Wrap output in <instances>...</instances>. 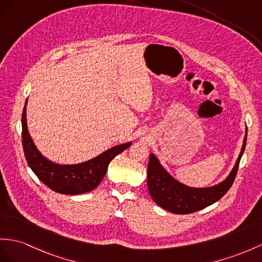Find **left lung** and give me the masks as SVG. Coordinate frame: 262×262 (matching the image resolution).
Segmentation results:
<instances>
[{
  "label": "left lung",
  "mask_w": 262,
  "mask_h": 262,
  "mask_svg": "<svg viewBox=\"0 0 262 262\" xmlns=\"http://www.w3.org/2000/svg\"><path fill=\"white\" fill-rule=\"evenodd\" d=\"M248 131V130H247ZM247 142V133L244 140V145L238 157L237 163L233 167L227 179L210 188H190L174 180L165 171L158 159L150 155L148 164V189L149 192L158 206L177 214H188L208 206L212 205L225 195L231 188L239 169L240 159L244 155Z\"/></svg>",
  "instance_id": "obj_1"
}]
</instances>
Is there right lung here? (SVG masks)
I'll return each instance as SVG.
<instances>
[{"label": "right lung", "instance_id": "1", "mask_svg": "<svg viewBox=\"0 0 262 262\" xmlns=\"http://www.w3.org/2000/svg\"><path fill=\"white\" fill-rule=\"evenodd\" d=\"M22 144L29 167L46 186L57 193L80 194L92 191L99 186L112 159L129 148L131 142L113 146L110 150L83 163L68 165L53 163L37 151L32 141L28 132L25 105L22 113Z\"/></svg>", "mask_w": 262, "mask_h": 262}]
</instances>
